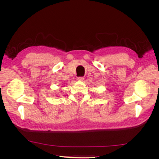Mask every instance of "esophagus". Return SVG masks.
<instances>
[{
    "instance_id": "esophagus-1",
    "label": "esophagus",
    "mask_w": 159,
    "mask_h": 159,
    "mask_svg": "<svg viewBox=\"0 0 159 159\" xmlns=\"http://www.w3.org/2000/svg\"><path fill=\"white\" fill-rule=\"evenodd\" d=\"M84 77H81V76H80V77H78V81H83L84 80Z\"/></svg>"
}]
</instances>
